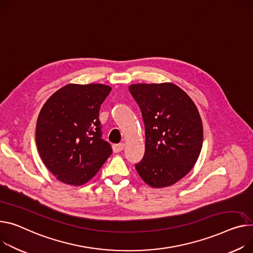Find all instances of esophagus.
I'll use <instances>...</instances> for the list:
<instances>
[{"instance_id": "34e87169", "label": "esophagus", "mask_w": 253, "mask_h": 253, "mask_svg": "<svg viewBox=\"0 0 253 253\" xmlns=\"http://www.w3.org/2000/svg\"><path fill=\"white\" fill-rule=\"evenodd\" d=\"M124 148H125V144L124 143H121V144H118V145H113V147H112L114 153L122 152L124 150Z\"/></svg>"}]
</instances>
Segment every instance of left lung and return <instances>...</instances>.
I'll use <instances>...</instances> for the list:
<instances>
[{
	"instance_id": "1",
	"label": "left lung",
	"mask_w": 253,
	"mask_h": 253,
	"mask_svg": "<svg viewBox=\"0 0 253 253\" xmlns=\"http://www.w3.org/2000/svg\"><path fill=\"white\" fill-rule=\"evenodd\" d=\"M145 125L144 157L135 164L152 187H166L184 177L196 164L203 146V123L190 97L172 83L128 87Z\"/></svg>"
}]
</instances>
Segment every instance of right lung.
<instances>
[{
	"label": "right lung",
	"mask_w": 253,
	"mask_h": 253,
	"mask_svg": "<svg viewBox=\"0 0 253 253\" xmlns=\"http://www.w3.org/2000/svg\"><path fill=\"white\" fill-rule=\"evenodd\" d=\"M111 88L103 84H68L53 93L36 123L40 156L60 181L82 185L112 154L101 139L99 109Z\"/></svg>",
	"instance_id": "obj_1"
}]
</instances>
